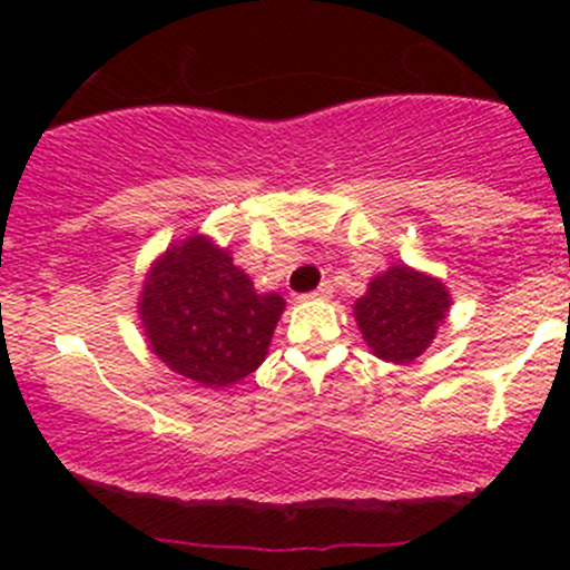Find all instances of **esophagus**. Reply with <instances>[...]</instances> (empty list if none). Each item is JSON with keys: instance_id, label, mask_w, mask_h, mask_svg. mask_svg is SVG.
Here are the masks:
<instances>
[{"instance_id": "34e87169", "label": "esophagus", "mask_w": 570, "mask_h": 570, "mask_svg": "<svg viewBox=\"0 0 570 570\" xmlns=\"http://www.w3.org/2000/svg\"><path fill=\"white\" fill-rule=\"evenodd\" d=\"M331 295H333V284H331V281H325V284H320V289L303 295V301H327Z\"/></svg>"}]
</instances>
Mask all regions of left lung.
I'll list each match as a JSON object with an SVG mask.
<instances>
[{
    "mask_svg": "<svg viewBox=\"0 0 570 570\" xmlns=\"http://www.w3.org/2000/svg\"><path fill=\"white\" fill-rule=\"evenodd\" d=\"M450 306L452 295L444 281L407 264H392L366 284L353 317L372 355L411 364L433 344L450 317Z\"/></svg>",
    "mask_w": 570,
    "mask_h": 570,
    "instance_id": "left-lung-1",
    "label": "left lung"
}]
</instances>
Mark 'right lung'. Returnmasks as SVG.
I'll return each instance as SVG.
<instances>
[{
  "instance_id": "right-lung-1",
  "label": "right lung",
  "mask_w": 570,
  "mask_h": 570,
  "mask_svg": "<svg viewBox=\"0 0 570 570\" xmlns=\"http://www.w3.org/2000/svg\"><path fill=\"white\" fill-rule=\"evenodd\" d=\"M284 306L278 292H258L232 250L206 234L170 243L137 295L148 350L206 389H228L262 366Z\"/></svg>"
}]
</instances>
